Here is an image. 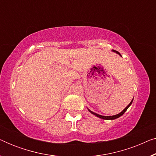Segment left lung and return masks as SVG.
<instances>
[{"label":"left lung","mask_w":156,"mask_h":156,"mask_svg":"<svg viewBox=\"0 0 156 156\" xmlns=\"http://www.w3.org/2000/svg\"><path fill=\"white\" fill-rule=\"evenodd\" d=\"M112 51L113 52H116V54H118V55H120L121 57H122V56H121V55L120 53H119V52H118V51H116V50H112ZM133 99L131 100V101L130 102V104L126 106V108H124V109H123V110L122 111V112H120V113H119V114H118L114 115V116H101V115L98 114H97V113L94 112H92V111H91L90 109H89L88 108H87V109H88V111H89V112L91 113V114H94V116H96L99 117V118H100V119H104V120H114V119H118V118H119V117H120V116H122V115H123V114H124V113H125L126 112V110L128 109V108H129V106L131 105V104H132V102H133Z\"/></svg>","instance_id":"obj_1"}]
</instances>
